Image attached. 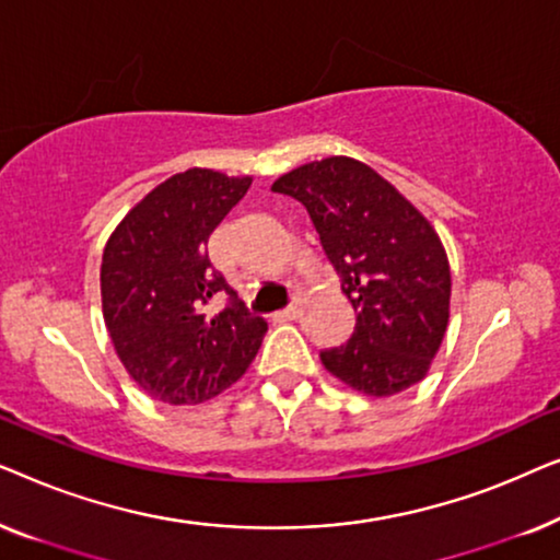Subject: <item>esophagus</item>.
I'll return each mask as SVG.
<instances>
[{"instance_id": "1", "label": "esophagus", "mask_w": 560, "mask_h": 560, "mask_svg": "<svg viewBox=\"0 0 560 560\" xmlns=\"http://www.w3.org/2000/svg\"><path fill=\"white\" fill-rule=\"evenodd\" d=\"M301 311H303V303H301V301H293V303L288 305L285 311L280 313V316H282V318H298V316H301Z\"/></svg>"}]
</instances>
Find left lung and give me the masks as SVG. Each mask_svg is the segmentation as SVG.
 <instances>
[{"instance_id":"obj_1","label":"left lung","mask_w":560,"mask_h":560,"mask_svg":"<svg viewBox=\"0 0 560 560\" xmlns=\"http://www.w3.org/2000/svg\"><path fill=\"white\" fill-rule=\"evenodd\" d=\"M272 190L305 206L357 313L351 339L320 351L326 370L372 397L423 380L446 334L451 301L448 257L428 219L354 158L301 165Z\"/></svg>"}]
</instances>
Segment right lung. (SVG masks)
Here are the masks:
<instances>
[{
	"label": "right lung",
	"instance_id": "obj_1",
	"mask_svg": "<svg viewBox=\"0 0 560 560\" xmlns=\"http://www.w3.org/2000/svg\"><path fill=\"white\" fill-rule=\"evenodd\" d=\"M252 178L190 167L150 190L104 247L102 305L137 385L171 405L211 400L247 372L267 334L209 259V236ZM221 292L219 314L208 303Z\"/></svg>",
	"mask_w": 560,
	"mask_h": 560
}]
</instances>
